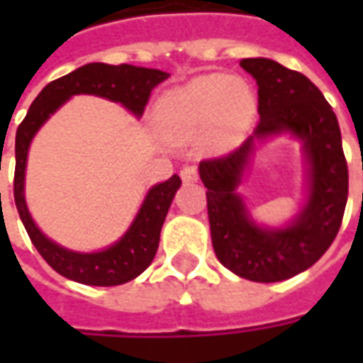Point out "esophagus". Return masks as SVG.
<instances>
[{"instance_id": "1", "label": "esophagus", "mask_w": 363, "mask_h": 363, "mask_svg": "<svg viewBox=\"0 0 363 363\" xmlns=\"http://www.w3.org/2000/svg\"><path fill=\"white\" fill-rule=\"evenodd\" d=\"M181 177L184 182H196L198 179H200V174H198V167L196 165L182 167Z\"/></svg>"}]
</instances>
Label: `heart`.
I'll return each instance as SVG.
<instances>
[{"mask_svg": "<svg viewBox=\"0 0 363 363\" xmlns=\"http://www.w3.org/2000/svg\"><path fill=\"white\" fill-rule=\"evenodd\" d=\"M161 108L171 128L179 132H196L216 122L223 128L241 126L251 118L255 99L239 79L206 75L173 91Z\"/></svg>", "mask_w": 363, "mask_h": 363, "instance_id": "1", "label": "heart"}]
</instances>
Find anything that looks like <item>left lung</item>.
Here are the masks:
<instances>
[{
	"instance_id": "obj_1",
	"label": "left lung",
	"mask_w": 363,
	"mask_h": 363,
	"mask_svg": "<svg viewBox=\"0 0 363 363\" xmlns=\"http://www.w3.org/2000/svg\"><path fill=\"white\" fill-rule=\"evenodd\" d=\"M239 64L257 79L260 120L237 150L200 161L212 245L218 260L237 276L281 281L313 267L335 241L348 200V165L336 114L315 83L274 60L245 58ZM281 131L304 140L310 196L289 228L262 230L246 216L235 190L254 140Z\"/></svg>"
}]
</instances>
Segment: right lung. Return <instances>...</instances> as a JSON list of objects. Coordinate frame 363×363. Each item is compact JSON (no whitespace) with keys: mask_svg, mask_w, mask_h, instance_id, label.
Returning a JSON list of instances; mask_svg holds the SVG:
<instances>
[{"mask_svg":"<svg viewBox=\"0 0 363 363\" xmlns=\"http://www.w3.org/2000/svg\"><path fill=\"white\" fill-rule=\"evenodd\" d=\"M169 75L161 69L135 67L128 64L108 66V64H87L77 67L72 74L54 79L36 96L27 116L17 128L15 135V179H13V196L27 229L30 241L48 264L69 280L87 284V286H120L134 280L135 276L150 267L159 247V235L163 221L173 202L174 192L181 186L179 174L161 182L147 192L134 223L118 243L101 252H74L40 233L25 204L23 184H25V167L30 140L36 130L50 118L72 95H99L122 103L135 116H142L145 104L150 101L151 89L167 79Z\"/></svg>","mask_w":363,"mask_h":363,"instance_id":"1","label":"right lung"}]
</instances>
